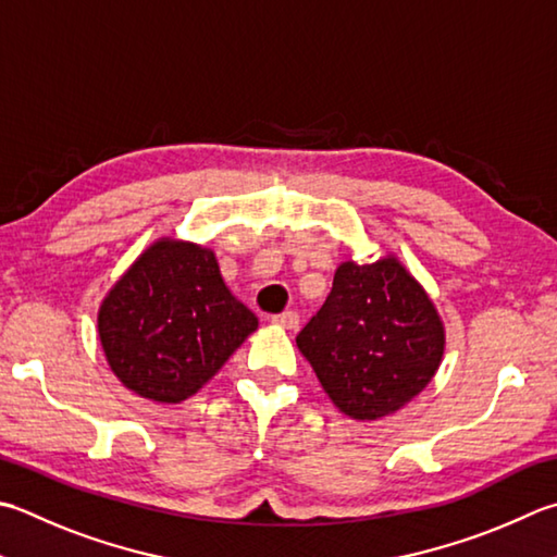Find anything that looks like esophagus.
<instances>
[{"label":"esophagus","mask_w":557,"mask_h":557,"mask_svg":"<svg viewBox=\"0 0 557 557\" xmlns=\"http://www.w3.org/2000/svg\"><path fill=\"white\" fill-rule=\"evenodd\" d=\"M272 323L282 325V329H287V331H294V329H297V325H299V313H297V311L277 313V315H272Z\"/></svg>","instance_id":"34e87169"}]
</instances>
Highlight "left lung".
<instances>
[{"label":"left lung","instance_id":"obj_1","mask_svg":"<svg viewBox=\"0 0 557 557\" xmlns=\"http://www.w3.org/2000/svg\"><path fill=\"white\" fill-rule=\"evenodd\" d=\"M329 398L355 420L400 410L437 374L444 323L394 256L335 270L333 289L297 335Z\"/></svg>","mask_w":557,"mask_h":557}]
</instances>
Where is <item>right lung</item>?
Returning <instances> with one entry per match:
<instances>
[{
  "instance_id": "add662e5",
  "label": "right lung",
  "mask_w": 557,
  "mask_h": 557,
  "mask_svg": "<svg viewBox=\"0 0 557 557\" xmlns=\"http://www.w3.org/2000/svg\"><path fill=\"white\" fill-rule=\"evenodd\" d=\"M256 329V313L228 292L212 250L176 238L151 244L98 309L113 374L157 403L198 394Z\"/></svg>"
}]
</instances>
